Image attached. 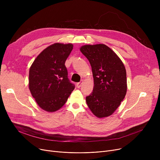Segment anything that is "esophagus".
Returning <instances> with one entry per match:
<instances>
[{
	"label": "esophagus",
	"instance_id": "1",
	"mask_svg": "<svg viewBox=\"0 0 160 160\" xmlns=\"http://www.w3.org/2000/svg\"><path fill=\"white\" fill-rule=\"evenodd\" d=\"M82 82H78V83H77V88H80V87H81V86H82Z\"/></svg>",
	"mask_w": 160,
	"mask_h": 160
}]
</instances>
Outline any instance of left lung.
I'll return each instance as SVG.
<instances>
[{"instance_id":"1","label":"left lung","mask_w":160,"mask_h":160,"mask_svg":"<svg viewBox=\"0 0 160 160\" xmlns=\"http://www.w3.org/2000/svg\"><path fill=\"white\" fill-rule=\"evenodd\" d=\"M80 51L89 60L94 88L86 97V102L95 116L111 115L119 106L127 90V72L117 55L104 44L84 45Z\"/></svg>"}]
</instances>
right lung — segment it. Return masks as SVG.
<instances>
[{"instance_id":"add662e5","label":"right lung","mask_w":160,"mask_h":160,"mask_svg":"<svg viewBox=\"0 0 160 160\" xmlns=\"http://www.w3.org/2000/svg\"><path fill=\"white\" fill-rule=\"evenodd\" d=\"M72 48L70 43L50 45L38 56L30 67V91L39 107L47 112L60 109L74 89L65 65Z\"/></svg>"}]
</instances>
